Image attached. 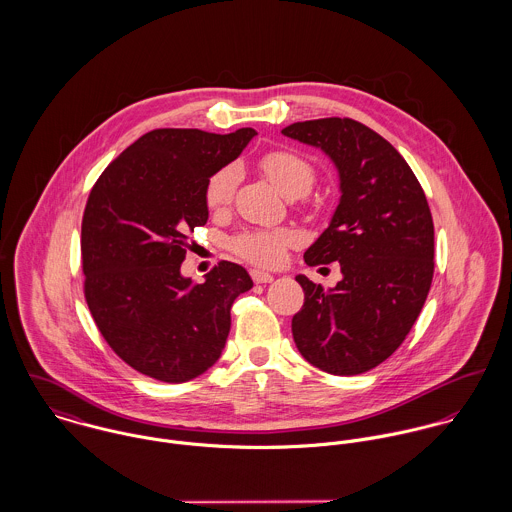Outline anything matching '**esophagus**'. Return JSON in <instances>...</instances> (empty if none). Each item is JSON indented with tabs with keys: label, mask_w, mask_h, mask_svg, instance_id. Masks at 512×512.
Returning a JSON list of instances; mask_svg holds the SVG:
<instances>
[{
	"label": "esophagus",
	"mask_w": 512,
	"mask_h": 512,
	"mask_svg": "<svg viewBox=\"0 0 512 512\" xmlns=\"http://www.w3.org/2000/svg\"><path fill=\"white\" fill-rule=\"evenodd\" d=\"M250 276H252V280H254L256 284H270V282H274V276L268 274V272H264V270H252Z\"/></svg>",
	"instance_id": "1"
}]
</instances>
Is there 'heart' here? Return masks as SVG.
<instances>
[{
  "label": "heart",
  "instance_id": "b5f03b06",
  "mask_svg": "<svg viewBox=\"0 0 512 512\" xmlns=\"http://www.w3.org/2000/svg\"><path fill=\"white\" fill-rule=\"evenodd\" d=\"M258 167L266 175V179L274 185V189L286 199L303 197L315 181L313 167L305 159H301L299 155L290 151H270L260 157ZM234 185H236L234 167H224L217 171L207 183V191H205L207 205L211 209H224L232 199ZM293 242H295V234L286 228L252 230L236 236L232 240V248L238 256L254 264L278 266L284 260L286 250L292 246Z\"/></svg>",
  "mask_w": 512,
  "mask_h": 512
}]
</instances>
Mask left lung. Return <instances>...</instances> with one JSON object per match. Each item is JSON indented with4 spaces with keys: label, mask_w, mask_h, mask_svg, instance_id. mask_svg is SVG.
I'll use <instances>...</instances> for the list:
<instances>
[{
    "label": "left lung",
    "mask_w": 512,
    "mask_h": 512,
    "mask_svg": "<svg viewBox=\"0 0 512 512\" xmlns=\"http://www.w3.org/2000/svg\"><path fill=\"white\" fill-rule=\"evenodd\" d=\"M321 149L337 169L339 203L329 226L305 250L309 266L341 264L325 290L303 274L292 319L301 357L329 374L353 376L386 361L418 319L434 276V222L404 157L351 118L295 122L282 130Z\"/></svg>",
    "instance_id": "8db88e82"
}]
</instances>
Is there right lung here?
I'll list each match as a JSON object with an SVG mask.
<instances>
[{
  "label": "right lung",
  "mask_w": 512,
  "mask_h": 512,
  "mask_svg": "<svg viewBox=\"0 0 512 512\" xmlns=\"http://www.w3.org/2000/svg\"><path fill=\"white\" fill-rule=\"evenodd\" d=\"M256 136L153 130L98 177L82 217L88 309L114 353L161 382H187L220 359L230 307L254 284L220 262L203 284L181 274L189 234L209 219V179Z\"/></svg>",
  "instance_id": "obj_1"
}]
</instances>
